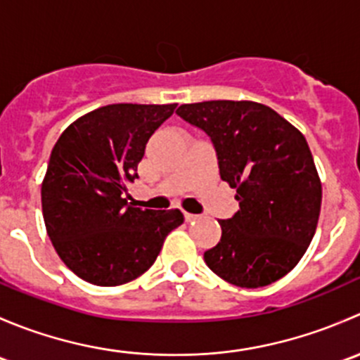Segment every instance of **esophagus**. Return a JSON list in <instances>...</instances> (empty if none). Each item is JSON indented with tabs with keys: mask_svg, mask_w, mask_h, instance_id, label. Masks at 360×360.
<instances>
[{
	"mask_svg": "<svg viewBox=\"0 0 360 360\" xmlns=\"http://www.w3.org/2000/svg\"><path fill=\"white\" fill-rule=\"evenodd\" d=\"M184 219H186V221H188V223H190V221H197V219H200V216H198V214L184 212Z\"/></svg>",
	"mask_w": 360,
	"mask_h": 360,
	"instance_id": "esophagus-1",
	"label": "esophagus"
}]
</instances>
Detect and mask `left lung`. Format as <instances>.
Returning <instances> with one entry per match:
<instances>
[{"label":"left lung","instance_id":"1","mask_svg":"<svg viewBox=\"0 0 360 360\" xmlns=\"http://www.w3.org/2000/svg\"><path fill=\"white\" fill-rule=\"evenodd\" d=\"M177 115L212 139L221 179L240 209L219 221L221 240L207 266L238 288H264L300 263L322 203V183L303 134L254 101L181 104Z\"/></svg>","mask_w":360,"mask_h":360}]
</instances>
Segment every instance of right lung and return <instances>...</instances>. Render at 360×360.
<instances>
[{"label": "right lung", "mask_w": 360, "mask_h": 360, "mask_svg": "<svg viewBox=\"0 0 360 360\" xmlns=\"http://www.w3.org/2000/svg\"><path fill=\"white\" fill-rule=\"evenodd\" d=\"M177 104H110L60 134L41 183L46 233L63 263L94 285L115 288L151 268L179 209L141 210L127 184L155 130Z\"/></svg>", "instance_id": "1"}]
</instances>
